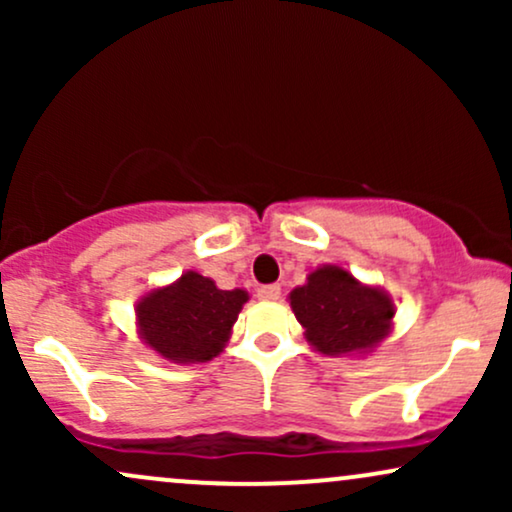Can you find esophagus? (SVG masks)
Wrapping results in <instances>:
<instances>
[{
  "label": "esophagus",
  "instance_id": "1",
  "mask_svg": "<svg viewBox=\"0 0 512 512\" xmlns=\"http://www.w3.org/2000/svg\"><path fill=\"white\" fill-rule=\"evenodd\" d=\"M279 296H281L279 284H267L257 289V298H262V301H279Z\"/></svg>",
  "mask_w": 512,
  "mask_h": 512
}]
</instances>
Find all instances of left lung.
I'll list each match as a JSON object with an SVG mask.
<instances>
[{
  "label": "left lung",
  "instance_id": "1",
  "mask_svg": "<svg viewBox=\"0 0 512 512\" xmlns=\"http://www.w3.org/2000/svg\"><path fill=\"white\" fill-rule=\"evenodd\" d=\"M291 308L317 351L342 356L370 349L390 330L395 305L342 267H322L291 293Z\"/></svg>",
  "mask_w": 512,
  "mask_h": 512
}]
</instances>
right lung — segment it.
Wrapping results in <instances>:
<instances>
[{
  "label": "right lung",
  "mask_w": 512,
  "mask_h": 512,
  "mask_svg": "<svg viewBox=\"0 0 512 512\" xmlns=\"http://www.w3.org/2000/svg\"><path fill=\"white\" fill-rule=\"evenodd\" d=\"M245 301V291H221L207 276L187 272L139 303L142 337L168 361H209L223 349Z\"/></svg>",
  "instance_id": "1"
}]
</instances>
